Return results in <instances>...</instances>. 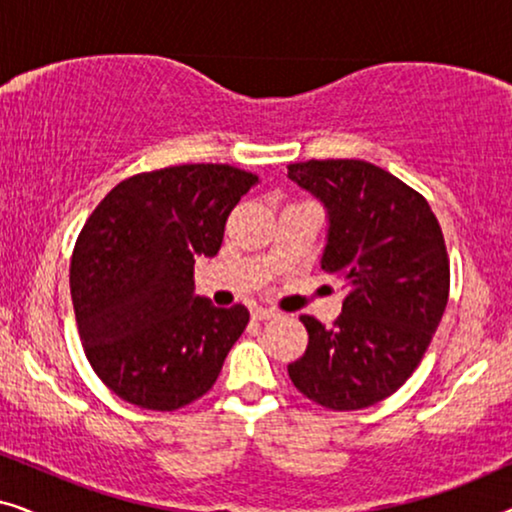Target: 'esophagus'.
Wrapping results in <instances>:
<instances>
[{
    "label": "esophagus",
    "mask_w": 512,
    "mask_h": 512,
    "mask_svg": "<svg viewBox=\"0 0 512 512\" xmlns=\"http://www.w3.org/2000/svg\"><path fill=\"white\" fill-rule=\"evenodd\" d=\"M251 317H254V319H275L277 312L270 310V307H254V310H251Z\"/></svg>",
    "instance_id": "obj_1"
}]
</instances>
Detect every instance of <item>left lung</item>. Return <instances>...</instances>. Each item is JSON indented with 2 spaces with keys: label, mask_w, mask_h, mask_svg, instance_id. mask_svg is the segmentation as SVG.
Instances as JSON below:
<instances>
[{
  "label": "left lung",
  "mask_w": 512,
  "mask_h": 512,
  "mask_svg": "<svg viewBox=\"0 0 512 512\" xmlns=\"http://www.w3.org/2000/svg\"><path fill=\"white\" fill-rule=\"evenodd\" d=\"M289 179L324 202L321 268L347 282L326 328L310 314L305 354L289 363L300 394L328 410H361L403 387L443 319L450 258L429 202L366 160H307Z\"/></svg>",
  "instance_id": "8db88e82"
}]
</instances>
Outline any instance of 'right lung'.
Instances as JSON below:
<instances>
[{"label":"right lung","instance_id":"right-lung-1","mask_svg":"<svg viewBox=\"0 0 512 512\" xmlns=\"http://www.w3.org/2000/svg\"><path fill=\"white\" fill-rule=\"evenodd\" d=\"M256 184L233 165L165 167L121 181L88 216L69 289L83 352L123 401L172 412L214 387L249 310L195 296L193 265L216 256Z\"/></svg>","mask_w":512,"mask_h":512}]
</instances>
